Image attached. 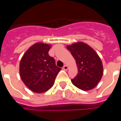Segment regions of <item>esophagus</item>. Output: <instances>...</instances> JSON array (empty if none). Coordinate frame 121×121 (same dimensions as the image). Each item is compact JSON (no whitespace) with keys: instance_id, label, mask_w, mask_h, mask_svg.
Here are the masks:
<instances>
[{"instance_id":"obj_1","label":"esophagus","mask_w":121,"mask_h":121,"mask_svg":"<svg viewBox=\"0 0 121 121\" xmlns=\"http://www.w3.org/2000/svg\"><path fill=\"white\" fill-rule=\"evenodd\" d=\"M63 69H64V70H65V71H67V70L68 69V66L65 65H64V66H63Z\"/></svg>"}]
</instances>
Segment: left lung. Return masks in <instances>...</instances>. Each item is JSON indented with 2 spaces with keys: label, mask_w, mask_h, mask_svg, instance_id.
<instances>
[{
  "label": "left lung",
  "mask_w": 121,
  "mask_h": 121,
  "mask_svg": "<svg viewBox=\"0 0 121 121\" xmlns=\"http://www.w3.org/2000/svg\"><path fill=\"white\" fill-rule=\"evenodd\" d=\"M67 48L75 58L78 68L76 77L71 79L73 84L84 91L94 88L103 75L102 63L98 54L83 42L75 43Z\"/></svg>",
  "instance_id": "8db88e82"
}]
</instances>
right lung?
<instances>
[{"instance_id": "right-lung-1", "label": "right lung", "mask_w": 121, "mask_h": 121, "mask_svg": "<svg viewBox=\"0 0 121 121\" xmlns=\"http://www.w3.org/2000/svg\"><path fill=\"white\" fill-rule=\"evenodd\" d=\"M50 48L49 44L36 43L26 51L20 61L21 79L29 89L35 93L48 90L61 70L56 65L54 58L49 56Z\"/></svg>"}]
</instances>
